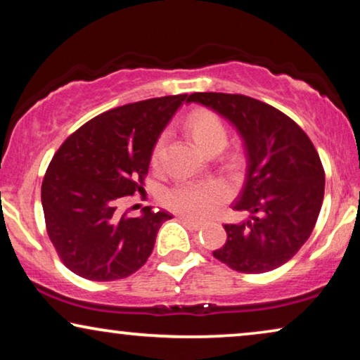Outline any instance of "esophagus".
Returning a JSON list of instances; mask_svg holds the SVG:
<instances>
[{
    "mask_svg": "<svg viewBox=\"0 0 360 360\" xmlns=\"http://www.w3.org/2000/svg\"><path fill=\"white\" fill-rule=\"evenodd\" d=\"M179 218L184 221L185 224H188L191 229H195V231H198V229H201V223H198V221H193L191 218H188V216H184V214H180Z\"/></svg>",
    "mask_w": 360,
    "mask_h": 360,
    "instance_id": "esophagus-1",
    "label": "esophagus"
}]
</instances>
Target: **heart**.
<instances>
[{"instance_id": "obj_1", "label": "heart", "mask_w": 360, "mask_h": 360, "mask_svg": "<svg viewBox=\"0 0 360 360\" xmlns=\"http://www.w3.org/2000/svg\"><path fill=\"white\" fill-rule=\"evenodd\" d=\"M186 127L200 149H223L228 142V129L214 111L196 110L186 117ZM150 165L160 170L164 165V139L157 141L152 150ZM226 191L218 181H179L162 196L167 208L188 216L191 219H206L218 210Z\"/></svg>"}]
</instances>
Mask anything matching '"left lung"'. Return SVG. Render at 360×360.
I'll list each match as a JSON object with an SVG mask.
<instances>
[{"mask_svg":"<svg viewBox=\"0 0 360 360\" xmlns=\"http://www.w3.org/2000/svg\"><path fill=\"white\" fill-rule=\"evenodd\" d=\"M236 126L248 170L233 210L249 218L224 224L226 244L213 255L233 270L264 274L288 262L307 243L324 196V169L302 127L277 108L244 95L191 93Z\"/></svg>","mask_w":360,"mask_h":360,"instance_id":"left-lung-1","label":"left lung"}]
</instances>
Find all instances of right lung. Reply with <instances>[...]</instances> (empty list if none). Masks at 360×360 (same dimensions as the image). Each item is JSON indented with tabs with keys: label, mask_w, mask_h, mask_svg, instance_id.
I'll use <instances>...</instances> for the list:
<instances>
[{
	"label": "right lung",
	"mask_w": 360,
	"mask_h": 360,
	"mask_svg": "<svg viewBox=\"0 0 360 360\" xmlns=\"http://www.w3.org/2000/svg\"><path fill=\"white\" fill-rule=\"evenodd\" d=\"M188 95L150 98L101 112L68 136L42 180L46 228L58 257L93 282L126 278L147 262L172 214L146 206L117 213L121 196L144 190L152 149Z\"/></svg>",
	"instance_id": "obj_1"
}]
</instances>
